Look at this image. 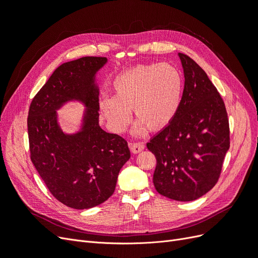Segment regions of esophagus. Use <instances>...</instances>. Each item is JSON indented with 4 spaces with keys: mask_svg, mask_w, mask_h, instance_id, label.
I'll use <instances>...</instances> for the list:
<instances>
[{
    "mask_svg": "<svg viewBox=\"0 0 258 258\" xmlns=\"http://www.w3.org/2000/svg\"><path fill=\"white\" fill-rule=\"evenodd\" d=\"M130 151L134 154H138L144 150V144L142 142H136V143H130Z\"/></svg>",
    "mask_w": 258,
    "mask_h": 258,
    "instance_id": "34e87169",
    "label": "esophagus"
}]
</instances>
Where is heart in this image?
<instances>
[{
    "mask_svg": "<svg viewBox=\"0 0 258 258\" xmlns=\"http://www.w3.org/2000/svg\"><path fill=\"white\" fill-rule=\"evenodd\" d=\"M114 97L99 101L100 112L112 131L122 132L131 119L130 108L137 118L134 134L146 127L159 130L172 120L182 102L184 80L181 71L169 63L137 66L117 75L113 81Z\"/></svg>",
    "mask_w": 258,
    "mask_h": 258,
    "instance_id": "obj_1",
    "label": "heart"
}]
</instances>
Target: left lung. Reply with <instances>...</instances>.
Wrapping results in <instances>:
<instances>
[{"mask_svg":"<svg viewBox=\"0 0 258 258\" xmlns=\"http://www.w3.org/2000/svg\"><path fill=\"white\" fill-rule=\"evenodd\" d=\"M184 71L182 102L174 118L146 144L157 159L156 190L176 201H192L217 183L229 150L224 101L207 73L178 53Z\"/></svg>","mask_w":258,"mask_h":258,"instance_id":"obj_1","label":"left lung"}]
</instances>
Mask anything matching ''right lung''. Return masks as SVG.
Returning <instances> with one entry per match:
<instances>
[{
    "mask_svg": "<svg viewBox=\"0 0 258 258\" xmlns=\"http://www.w3.org/2000/svg\"><path fill=\"white\" fill-rule=\"evenodd\" d=\"M105 57H83L61 64L30 105L28 135L31 160L52 196L67 207L84 210L103 204L130 158L128 143L99 124L96 74ZM72 100L86 107L79 132L66 134L56 111Z\"/></svg>",
    "mask_w": 258,
    "mask_h": 258,
    "instance_id": "right-lung-1",
    "label": "right lung"
}]
</instances>
